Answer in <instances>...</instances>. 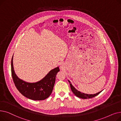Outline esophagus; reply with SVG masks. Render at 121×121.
Returning a JSON list of instances; mask_svg holds the SVG:
<instances>
[{"instance_id":"esophagus-1","label":"esophagus","mask_w":121,"mask_h":121,"mask_svg":"<svg viewBox=\"0 0 121 121\" xmlns=\"http://www.w3.org/2000/svg\"><path fill=\"white\" fill-rule=\"evenodd\" d=\"M60 68H61V69H63V65H61V66H60Z\"/></svg>"}]
</instances>
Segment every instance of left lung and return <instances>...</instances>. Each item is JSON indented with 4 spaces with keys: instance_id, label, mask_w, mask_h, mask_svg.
Segmentation results:
<instances>
[{
    "instance_id": "obj_1",
    "label": "left lung",
    "mask_w": 121,
    "mask_h": 121,
    "mask_svg": "<svg viewBox=\"0 0 121 121\" xmlns=\"http://www.w3.org/2000/svg\"><path fill=\"white\" fill-rule=\"evenodd\" d=\"M68 81L69 83V85H70V87L71 88V90L73 92V93L76 96L80 98L81 99H90V98H92L93 97H95V96H97L98 95L101 91L96 94H85L83 93H82L79 91H78L77 89L74 88V87H73V86L72 84V83H71V82L69 81V80H68Z\"/></svg>"
}]
</instances>
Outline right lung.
I'll return each mask as SVG.
<instances>
[{
	"mask_svg": "<svg viewBox=\"0 0 121 121\" xmlns=\"http://www.w3.org/2000/svg\"><path fill=\"white\" fill-rule=\"evenodd\" d=\"M13 55L11 60L12 78L17 89L23 96L30 99L42 100L47 99L52 94L57 73L60 71L59 67L52 69L43 79L36 82H27L16 75L13 66Z\"/></svg>",
	"mask_w": 121,
	"mask_h": 121,
	"instance_id": "add662e5",
	"label": "right lung"
}]
</instances>
